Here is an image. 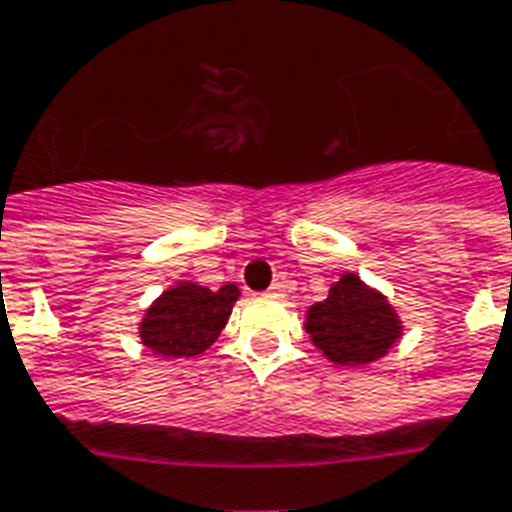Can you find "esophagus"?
Returning <instances> with one entry per match:
<instances>
[{"mask_svg": "<svg viewBox=\"0 0 512 512\" xmlns=\"http://www.w3.org/2000/svg\"><path fill=\"white\" fill-rule=\"evenodd\" d=\"M268 295H271V298H284V295H287V287H284L282 282L271 284V290H268Z\"/></svg>", "mask_w": 512, "mask_h": 512, "instance_id": "1", "label": "esophagus"}]
</instances>
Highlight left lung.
<instances>
[{"label":"left lung","mask_w":512,"mask_h":512,"mask_svg":"<svg viewBox=\"0 0 512 512\" xmlns=\"http://www.w3.org/2000/svg\"><path fill=\"white\" fill-rule=\"evenodd\" d=\"M303 327L322 357L343 368L378 362L403 338V319L392 300L354 271L343 273L325 300L308 306Z\"/></svg>","instance_id":"obj_1"}]
</instances>
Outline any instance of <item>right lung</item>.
I'll list each match as a JSON object with an SVG mask.
<instances>
[{
    "label": "right lung",
    "mask_w": 512,
    "mask_h": 512,
    "mask_svg": "<svg viewBox=\"0 0 512 512\" xmlns=\"http://www.w3.org/2000/svg\"><path fill=\"white\" fill-rule=\"evenodd\" d=\"M241 290L233 282L209 290L198 282H177L152 300L139 322V341L161 360L198 357L228 325Z\"/></svg>",
    "instance_id": "add662e5"
}]
</instances>
